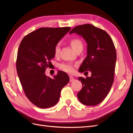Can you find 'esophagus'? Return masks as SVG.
I'll use <instances>...</instances> for the list:
<instances>
[{
	"label": "esophagus",
	"mask_w": 133,
	"mask_h": 133,
	"mask_svg": "<svg viewBox=\"0 0 133 133\" xmlns=\"http://www.w3.org/2000/svg\"><path fill=\"white\" fill-rule=\"evenodd\" d=\"M69 78H70V82H73L74 80H75V79H74V78L73 77V76H69Z\"/></svg>",
	"instance_id": "1"
}]
</instances>
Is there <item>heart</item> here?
<instances>
[{
	"instance_id": "heart-1",
	"label": "heart",
	"mask_w": 133,
	"mask_h": 133,
	"mask_svg": "<svg viewBox=\"0 0 133 133\" xmlns=\"http://www.w3.org/2000/svg\"><path fill=\"white\" fill-rule=\"evenodd\" d=\"M70 44L72 48L76 51L78 52L79 50H82L83 45L82 41L79 39H73L70 41ZM60 50L59 44H57L54 48V55L58 56ZM60 69L63 70L69 73H73L75 71L74 65L70 63H63L60 65Z\"/></svg>"
}]
</instances>
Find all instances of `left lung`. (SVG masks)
<instances>
[{"instance_id": "1", "label": "left lung", "mask_w": 133, "mask_h": 133, "mask_svg": "<svg viewBox=\"0 0 133 133\" xmlns=\"http://www.w3.org/2000/svg\"><path fill=\"white\" fill-rule=\"evenodd\" d=\"M74 33L81 35L87 43V56L79 71L91 73L90 77L78 78L83 86L78 98L84 105H98L105 98L114 82L116 60L114 44L105 30L89 24L76 26L69 34Z\"/></svg>"}]
</instances>
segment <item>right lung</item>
Wrapping results in <instances>:
<instances>
[{
    "mask_svg": "<svg viewBox=\"0 0 133 133\" xmlns=\"http://www.w3.org/2000/svg\"><path fill=\"white\" fill-rule=\"evenodd\" d=\"M70 29V27L41 28L26 35L20 44L17 73L26 97L39 108L55 105L62 88L69 82L65 72L58 71L51 78L45 71L55 56V46Z\"/></svg>",
    "mask_w": 133,
    "mask_h": 133,
    "instance_id": "obj_1",
    "label": "right lung"
}]
</instances>
